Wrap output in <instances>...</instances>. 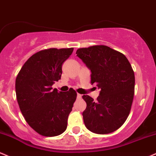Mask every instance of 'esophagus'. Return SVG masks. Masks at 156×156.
I'll return each instance as SVG.
<instances>
[{"instance_id": "obj_1", "label": "esophagus", "mask_w": 156, "mask_h": 156, "mask_svg": "<svg viewBox=\"0 0 156 156\" xmlns=\"http://www.w3.org/2000/svg\"><path fill=\"white\" fill-rule=\"evenodd\" d=\"M77 98H78V99H81V98H82V95H81V94H77Z\"/></svg>"}]
</instances>
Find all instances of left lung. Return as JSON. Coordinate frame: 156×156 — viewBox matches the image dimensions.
<instances>
[{"label": "left lung", "mask_w": 156, "mask_h": 156, "mask_svg": "<svg viewBox=\"0 0 156 156\" xmlns=\"http://www.w3.org/2000/svg\"><path fill=\"white\" fill-rule=\"evenodd\" d=\"M76 54L91 71L90 83L100 89L97 101L83 96L85 127L97 134L114 132L130 114L135 87L132 66L123 54L107 45L79 48Z\"/></svg>", "instance_id": "left-lung-1"}]
</instances>
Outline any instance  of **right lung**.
Instances as JSON below:
<instances>
[{"label": "right lung", "instance_id": "add662e5", "mask_svg": "<svg viewBox=\"0 0 156 156\" xmlns=\"http://www.w3.org/2000/svg\"><path fill=\"white\" fill-rule=\"evenodd\" d=\"M73 48L40 51L24 63L15 80L17 103L29 125L46 137L62 134L76 99V92L57 91L52 85L60 80L62 65Z\"/></svg>", "mask_w": 156, "mask_h": 156}]
</instances>
